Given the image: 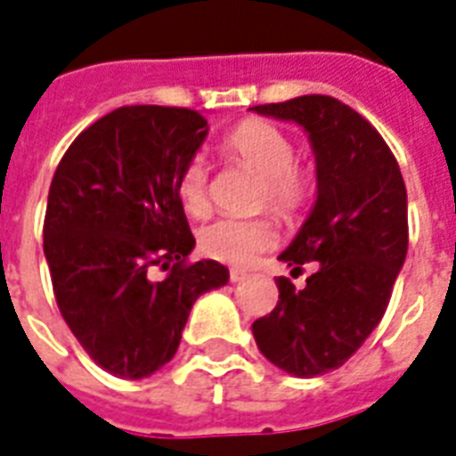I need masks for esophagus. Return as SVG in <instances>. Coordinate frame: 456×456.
<instances>
[{
  "instance_id": "34e87169",
  "label": "esophagus",
  "mask_w": 456,
  "mask_h": 456,
  "mask_svg": "<svg viewBox=\"0 0 456 456\" xmlns=\"http://www.w3.org/2000/svg\"><path fill=\"white\" fill-rule=\"evenodd\" d=\"M246 276L248 273L243 272V269H232V272H229V281H232V283H239V281H243Z\"/></svg>"
}]
</instances>
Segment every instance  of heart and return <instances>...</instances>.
Segmentation results:
<instances>
[{
    "label": "heart",
    "mask_w": 456,
    "mask_h": 456,
    "mask_svg": "<svg viewBox=\"0 0 456 456\" xmlns=\"http://www.w3.org/2000/svg\"><path fill=\"white\" fill-rule=\"evenodd\" d=\"M232 161L260 175V206L283 217H295L314 194V170L295 161V144L269 121L250 119L236 126L224 140ZM177 196L187 213L206 216L210 210L208 168L201 157L191 159L177 180ZM276 232L269 220L220 217L199 232V248L213 260L248 265L265 248L273 246Z\"/></svg>",
    "instance_id": "obj_1"
}]
</instances>
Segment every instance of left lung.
<instances>
[{
  "label": "left lung",
  "instance_id": "left-lung-1",
  "mask_svg": "<svg viewBox=\"0 0 456 456\" xmlns=\"http://www.w3.org/2000/svg\"><path fill=\"white\" fill-rule=\"evenodd\" d=\"M305 128L316 157V201L281 262H318L302 290L279 276V305L253 335L269 362L295 377L349 361L387 312L408 255V191L382 135L330 95L250 107Z\"/></svg>",
  "mask_w": 456,
  "mask_h": 456
}]
</instances>
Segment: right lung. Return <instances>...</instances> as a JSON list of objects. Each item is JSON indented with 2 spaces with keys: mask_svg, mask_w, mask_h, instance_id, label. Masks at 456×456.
<instances>
[{
  "mask_svg": "<svg viewBox=\"0 0 456 456\" xmlns=\"http://www.w3.org/2000/svg\"><path fill=\"white\" fill-rule=\"evenodd\" d=\"M206 135L194 110L119 107L55 168L44 220L55 302L88 356L124 379L164 368L196 299L227 286L220 262H184L196 240L177 180Z\"/></svg>",
  "mask_w": 456,
  "mask_h": 456,
  "instance_id": "1",
  "label": "right lung"
}]
</instances>
